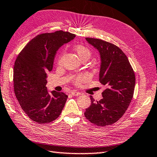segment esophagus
Here are the masks:
<instances>
[{
  "label": "esophagus",
  "mask_w": 157,
  "mask_h": 157,
  "mask_svg": "<svg viewBox=\"0 0 157 157\" xmlns=\"http://www.w3.org/2000/svg\"><path fill=\"white\" fill-rule=\"evenodd\" d=\"M71 95H75V96H79V95H80L82 94L81 93H79V92L75 91H72L71 92Z\"/></svg>",
  "instance_id": "34e87169"
}]
</instances>
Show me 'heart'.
<instances>
[{
    "mask_svg": "<svg viewBox=\"0 0 157 157\" xmlns=\"http://www.w3.org/2000/svg\"><path fill=\"white\" fill-rule=\"evenodd\" d=\"M74 50L76 52V54H78V57L80 59H88L90 58L91 56V51L87 47L82 45V44H78V45H76L74 47ZM62 56H60L58 60V62L59 64L60 62H61ZM86 79V76L83 75H80L77 76V77L75 78L74 79V82L75 84H79L80 83H82L83 81Z\"/></svg>",
    "mask_w": 157,
    "mask_h": 157,
    "instance_id": "obj_1",
    "label": "heart"
}]
</instances>
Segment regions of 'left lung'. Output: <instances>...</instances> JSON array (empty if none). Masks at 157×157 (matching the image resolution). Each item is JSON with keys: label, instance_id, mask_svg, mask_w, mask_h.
<instances>
[{"label": "left lung", "instance_id": "1", "mask_svg": "<svg viewBox=\"0 0 157 157\" xmlns=\"http://www.w3.org/2000/svg\"><path fill=\"white\" fill-rule=\"evenodd\" d=\"M86 39L99 52L101 62L99 80L106 89L99 101L90 96L91 105L84 115L98 126L109 125L117 122L129 106L135 90V72L118 46L98 38Z\"/></svg>", "mask_w": 157, "mask_h": 157}]
</instances>
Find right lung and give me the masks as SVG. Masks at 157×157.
Instances as JSON below:
<instances>
[{"instance_id": "1", "label": "right lung", "mask_w": 157, "mask_h": 157, "mask_svg": "<svg viewBox=\"0 0 157 157\" xmlns=\"http://www.w3.org/2000/svg\"><path fill=\"white\" fill-rule=\"evenodd\" d=\"M75 35L62 30L38 34L18 55L13 70L14 91L22 109L33 121L50 123L61 114L67 95L48 93L47 74L51 71L56 52Z\"/></svg>"}]
</instances>
